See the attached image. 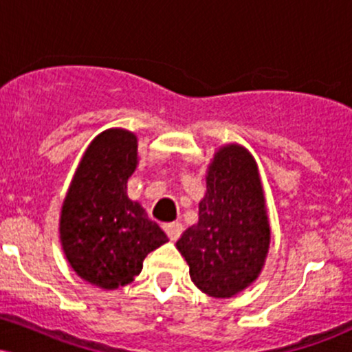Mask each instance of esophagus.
Instances as JSON below:
<instances>
[{"label": "esophagus", "mask_w": 352, "mask_h": 352, "mask_svg": "<svg viewBox=\"0 0 352 352\" xmlns=\"http://www.w3.org/2000/svg\"><path fill=\"white\" fill-rule=\"evenodd\" d=\"M164 230L172 241H177L182 235V230H184V227H182L180 221H172V223H165Z\"/></svg>", "instance_id": "esophagus-1"}]
</instances>
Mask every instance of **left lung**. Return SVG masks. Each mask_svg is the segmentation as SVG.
Segmentation results:
<instances>
[{
	"mask_svg": "<svg viewBox=\"0 0 352 352\" xmlns=\"http://www.w3.org/2000/svg\"><path fill=\"white\" fill-rule=\"evenodd\" d=\"M270 238L265 193L253 155L238 144L218 148L208 165L199 221L177 241L190 278L208 296H235L261 273Z\"/></svg>",
	"mask_w": 352,
	"mask_h": 352,
	"instance_id": "obj_1",
	"label": "left lung"
}]
</instances>
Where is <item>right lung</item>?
<instances>
[{
    "mask_svg": "<svg viewBox=\"0 0 352 352\" xmlns=\"http://www.w3.org/2000/svg\"><path fill=\"white\" fill-rule=\"evenodd\" d=\"M137 162L135 134L100 132L84 152L60 208L59 236L67 261L78 276L102 289L134 281L145 256L168 241L139 201L127 197Z\"/></svg>",
    "mask_w": 352,
    "mask_h": 352,
    "instance_id": "obj_1",
    "label": "right lung"
}]
</instances>
